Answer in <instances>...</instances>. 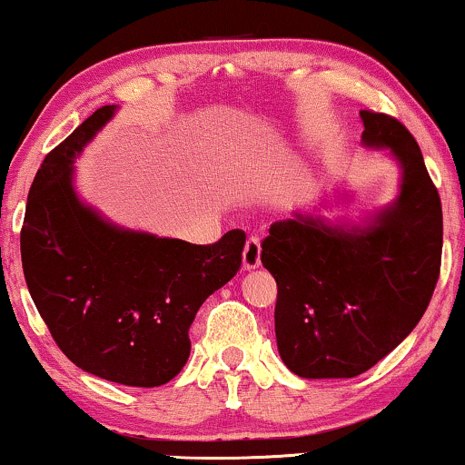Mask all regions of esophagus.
Listing matches in <instances>:
<instances>
[{"mask_svg":"<svg viewBox=\"0 0 465 465\" xmlns=\"http://www.w3.org/2000/svg\"><path fill=\"white\" fill-rule=\"evenodd\" d=\"M262 244H260V238L257 236H251L249 240H246L244 244V252H242V268L244 270H255L257 266H260L262 260Z\"/></svg>","mask_w":465,"mask_h":465,"instance_id":"esophagus-1","label":"esophagus"}]
</instances>
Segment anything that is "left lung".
I'll list each match as a JSON object with an SVG mask.
<instances>
[{"label": "left lung", "mask_w": 465, "mask_h": 465, "mask_svg": "<svg viewBox=\"0 0 465 465\" xmlns=\"http://www.w3.org/2000/svg\"><path fill=\"white\" fill-rule=\"evenodd\" d=\"M362 145L401 169L399 195L362 225L293 213L270 225L262 263L274 276L281 361L307 380L356 378L414 331L442 262V203L401 122L361 111Z\"/></svg>", "instance_id": "8db88e82"}]
</instances>
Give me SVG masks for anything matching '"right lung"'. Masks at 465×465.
<instances>
[{
	"label": "right lung",
	"instance_id": "right-lung-1",
	"mask_svg": "<svg viewBox=\"0 0 465 465\" xmlns=\"http://www.w3.org/2000/svg\"><path fill=\"white\" fill-rule=\"evenodd\" d=\"M107 104L49 152L27 195L21 260L60 350L84 371L139 389L167 384L191 354L205 298L240 270L244 232L191 244L101 216L74 191V161L115 114Z\"/></svg>",
	"mask_w": 465,
	"mask_h": 465
}]
</instances>
